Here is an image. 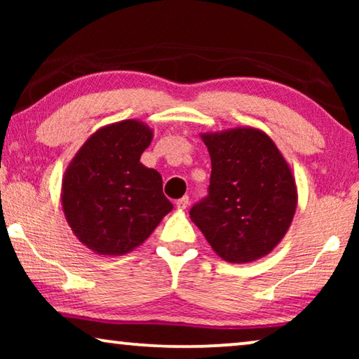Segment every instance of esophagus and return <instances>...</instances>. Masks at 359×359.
I'll list each match as a JSON object with an SVG mask.
<instances>
[{
	"label": "esophagus",
	"mask_w": 359,
	"mask_h": 359,
	"mask_svg": "<svg viewBox=\"0 0 359 359\" xmlns=\"http://www.w3.org/2000/svg\"><path fill=\"white\" fill-rule=\"evenodd\" d=\"M188 205H189V198H188V196H183V198H180L178 201H176V208L181 209V210H184L186 208H188Z\"/></svg>",
	"instance_id": "34e87169"
}]
</instances>
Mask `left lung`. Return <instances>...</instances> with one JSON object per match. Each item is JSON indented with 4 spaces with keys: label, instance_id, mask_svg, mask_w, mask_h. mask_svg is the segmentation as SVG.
I'll use <instances>...</instances> for the list:
<instances>
[{
    "label": "left lung",
    "instance_id": "1",
    "mask_svg": "<svg viewBox=\"0 0 359 359\" xmlns=\"http://www.w3.org/2000/svg\"><path fill=\"white\" fill-rule=\"evenodd\" d=\"M210 155L209 196L191 220L229 263H252L271 253L291 227L297 186L291 166L266 132L233 127L204 132Z\"/></svg>",
    "mask_w": 359,
    "mask_h": 359
}]
</instances>
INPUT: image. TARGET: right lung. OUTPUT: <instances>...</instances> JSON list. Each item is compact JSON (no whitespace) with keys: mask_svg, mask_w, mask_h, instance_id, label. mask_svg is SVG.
<instances>
[{"mask_svg":"<svg viewBox=\"0 0 359 359\" xmlns=\"http://www.w3.org/2000/svg\"><path fill=\"white\" fill-rule=\"evenodd\" d=\"M154 130L142 121L107 124L88 137L62 178V209L76 238L121 257L150 237L173 209L161 175L140 163Z\"/></svg>","mask_w":359,"mask_h":359,"instance_id":"obj_1","label":"right lung"}]
</instances>
